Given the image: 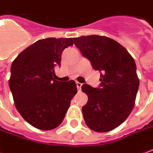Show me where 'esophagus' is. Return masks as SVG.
Segmentation results:
<instances>
[{"label":"esophagus","mask_w":153,"mask_h":153,"mask_svg":"<svg viewBox=\"0 0 153 153\" xmlns=\"http://www.w3.org/2000/svg\"><path fill=\"white\" fill-rule=\"evenodd\" d=\"M82 86V84L80 83V82H76V88H77V89H78V92H81Z\"/></svg>","instance_id":"1"}]
</instances>
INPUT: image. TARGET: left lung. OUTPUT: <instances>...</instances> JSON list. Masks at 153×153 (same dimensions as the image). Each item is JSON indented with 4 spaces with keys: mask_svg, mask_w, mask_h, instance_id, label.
Listing matches in <instances>:
<instances>
[{
    "mask_svg": "<svg viewBox=\"0 0 153 153\" xmlns=\"http://www.w3.org/2000/svg\"><path fill=\"white\" fill-rule=\"evenodd\" d=\"M75 45L100 71V88L82 87L88 100L82 107L84 120L94 131L108 132L120 126L131 113L139 79L135 60L126 48L105 36L74 38Z\"/></svg>",
    "mask_w": 153,
    "mask_h": 153,
    "instance_id": "obj_1",
    "label": "left lung"
}]
</instances>
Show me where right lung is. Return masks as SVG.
<instances>
[{
	"label": "right lung",
	"instance_id": "add662e5",
	"mask_svg": "<svg viewBox=\"0 0 153 153\" xmlns=\"http://www.w3.org/2000/svg\"><path fill=\"white\" fill-rule=\"evenodd\" d=\"M73 45L71 38H47L22 51L11 66L9 87L17 111L31 126L42 131L59 126L74 95L73 80H55L63 50Z\"/></svg>",
	"mask_w": 153,
	"mask_h": 153
}]
</instances>
